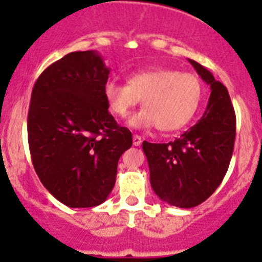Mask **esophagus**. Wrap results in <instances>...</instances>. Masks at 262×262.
I'll return each instance as SVG.
<instances>
[{
  "label": "esophagus",
  "instance_id": "obj_1",
  "mask_svg": "<svg viewBox=\"0 0 262 262\" xmlns=\"http://www.w3.org/2000/svg\"><path fill=\"white\" fill-rule=\"evenodd\" d=\"M133 144L136 147H138V146H141L142 144V138L139 136H133Z\"/></svg>",
  "mask_w": 262,
  "mask_h": 262
}]
</instances>
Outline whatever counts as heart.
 <instances>
[{
    "label": "heart",
    "mask_w": 262,
    "mask_h": 262,
    "mask_svg": "<svg viewBox=\"0 0 262 262\" xmlns=\"http://www.w3.org/2000/svg\"><path fill=\"white\" fill-rule=\"evenodd\" d=\"M104 97L110 113L125 118L142 100L143 109L128 120L133 128L172 132L186 125L202 100V83L189 72L155 68L132 75L126 84L109 80L104 84Z\"/></svg>",
    "instance_id": "heart-1"
}]
</instances>
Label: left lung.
Listing matches in <instances>:
<instances>
[{
    "label": "left lung",
    "instance_id": "8db88e82",
    "mask_svg": "<svg viewBox=\"0 0 262 262\" xmlns=\"http://www.w3.org/2000/svg\"><path fill=\"white\" fill-rule=\"evenodd\" d=\"M189 62L212 90L207 110L173 142H143L152 189L161 200L179 208L196 207L215 191L228 170L236 139L228 90L207 68Z\"/></svg>",
    "mask_w": 262,
    "mask_h": 262
}]
</instances>
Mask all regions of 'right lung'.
<instances>
[{"label": "right lung", "mask_w": 262, "mask_h": 262, "mask_svg": "<svg viewBox=\"0 0 262 262\" xmlns=\"http://www.w3.org/2000/svg\"><path fill=\"white\" fill-rule=\"evenodd\" d=\"M110 70L94 50L72 52L36 80L28 114V141L36 175L71 208L106 200L132 133L109 113L104 84Z\"/></svg>", "instance_id": "add662e5"}]
</instances>
